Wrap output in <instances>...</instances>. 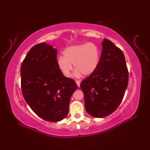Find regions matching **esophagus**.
Returning a JSON list of instances; mask_svg holds the SVG:
<instances>
[{
	"instance_id": "obj_1",
	"label": "esophagus",
	"mask_w": 150,
	"mask_h": 150,
	"mask_svg": "<svg viewBox=\"0 0 150 150\" xmlns=\"http://www.w3.org/2000/svg\"><path fill=\"white\" fill-rule=\"evenodd\" d=\"M76 83H77V85L79 87H80V84H81V82L79 81H76Z\"/></svg>"
}]
</instances>
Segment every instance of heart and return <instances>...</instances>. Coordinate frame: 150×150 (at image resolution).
Instances as JSON below:
<instances>
[{"instance_id": "heart-1", "label": "heart", "mask_w": 150, "mask_h": 150, "mask_svg": "<svg viewBox=\"0 0 150 150\" xmlns=\"http://www.w3.org/2000/svg\"><path fill=\"white\" fill-rule=\"evenodd\" d=\"M63 56L57 59V66L65 77L71 76L73 66L76 69L75 77L79 78L83 74L89 76L97 69L100 61V50L95 43L74 45L63 51Z\"/></svg>"}]
</instances>
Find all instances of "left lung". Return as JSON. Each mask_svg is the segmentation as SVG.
<instances>
[{"instance_id":"8db88e82","label":"left lung","mask_w":150,"mask_h":150,"mask_svg":"<svg viewBox=\"0 0 150 150\" xmlns=\"http://www.w3.org/2000/svg\"><path fill=\"white\" fill-rule=\"evenodd\" d=\"M99 65L95 72L81 82L85 107L88 115L103 118L116 110L128 87V71L120 49L110 40L102 42Z\"/></svg>"}]
</instances>
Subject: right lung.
Segmentation results:
<instances>
[{
  "mask_svg": "<svg viewBox=\"0 0 150 150\" xmlns=\"http://www.w3.org/2000/svg\"><path fill=\"white\" fill-rule=\"evenodd\" d=\"M57 51L45 42L34 45L20 68L22 95L36 115L48 122H59L69 112L71 96L77 88L57 66Z\"/></svg>",
  "mask_w": 150,
  "mask_h": 150,
  "instance_id": "obj_1",
  "label": "right lung"
}]
</instances>
